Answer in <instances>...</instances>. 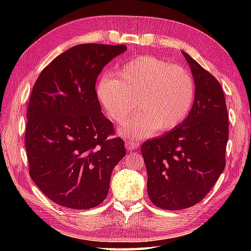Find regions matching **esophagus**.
<instances>
[{
  "instance_id": "esophagus-1",
  "label": "esophagus",
  "mask_w": 251,
  "mask_h": 251,
  "mask_svg": "<svg viewBox=\"0 0 251 251\" xmlns=\"http://www.w3.org/2000/svg\"><path fill=\"white\" fill-rule=\"evenodd\" d=\"M140 143L139 142H135V141H126L125 142V148L127 150H135L138 147H139Z\"/></svg>"
}]
</instances>
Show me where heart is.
<instances>
[{
	"instance_id": "heart-1",
	"label": "heart",
	"mask_w": 251,
	"mask_h": 251,
	"mask_svg": "<svg viewBox=\"0 0 251 251\" xmlns=\"http://www.w3.org/2000/svg\"><path fill=\"white\" fill-rule=\"evenodd\" d=\"M97 96L117 124L128 119L138 101L140 113L122 127L121 134L143 138L182 124L194 102L195 85L186 69L153 56H141L121 67L116 78H101Z\"/></svg>"
}]
</instances>
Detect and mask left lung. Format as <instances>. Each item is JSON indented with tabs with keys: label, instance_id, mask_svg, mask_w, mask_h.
Listing matches in <instances>:
<instances>
[{
	"label": "left lung",
	"instance_id": "left-lung-1",
	"mask_svg": "<svg viewBox=\"0 0 251 251\" xmlns=\"http://www.w3.org/2000/svg\"><path fill=\"white\" fill-rule=\"evenodd\" d=\"M183 55L194 77L193 106L182 124L141 147L149 197L166 210L200 202L226 167L228 114L225 94L211 73Z\"/></svg>",
	"mask_w": 251,
	"mask_h": 251
}]
</instances>
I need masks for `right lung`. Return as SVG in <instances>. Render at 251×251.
Segmentation results:
<instances>
[{
  "label": "right lung",
  "instance_id": "right-lung-1",
  "mask_svg": "<svg viewBox=\"0 0 251 251\" xmlns=\"http://www.w3.org/2000/svg\"><path fill=\"white\" fill-rule=\"evenodd\" d=\"M126 45L79 44L56 57L31 92L25 145L31 179L50 200L89 209L108 195L112 170L126 155L96 92L103 67Z\"/></svg>",
  "mask_w": 251,
  "mask_h": 251
}]
</instances>
